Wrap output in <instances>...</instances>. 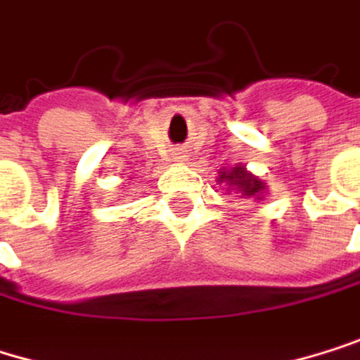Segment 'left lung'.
<instances>
[{"label": "left lung", "mask_w": 360, "mask_h": 360, "mask_svg": "<svg viewBox=\"0 0 360 360\" xmlns=\"http://www.w3.org/2000/svg\"><path fill=\"white\" fill-rule=\"evenodd\" d=\"M226 181L233 186L239 194H243V196H258L262 190H264V186H262V181H258L256 176H252L250 172H245V168L243 166H235L230 172H221L219 174V181Z\"/></svg>", "instance_id": "8db88e82"}]
</instances>
